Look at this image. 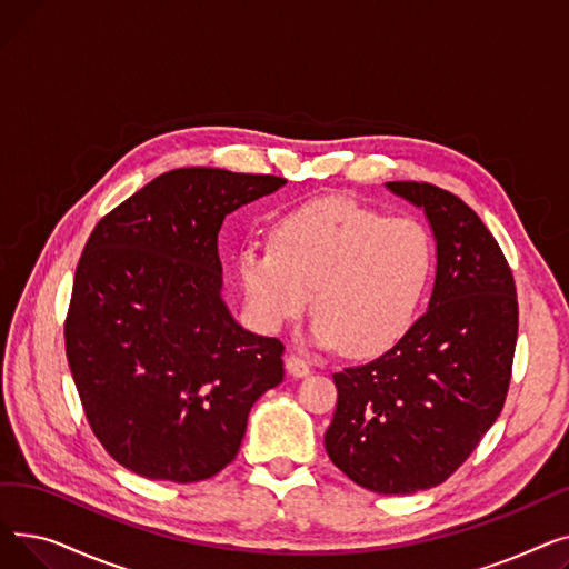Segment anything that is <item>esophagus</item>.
Returning a JSON list of instances; mask_svg holds the SVG:
<instances>
[{"mask_svg": "<svg viewBox=\"0 0 569 569\" xmlns=\"http://www.w3.org/2000/svg\"><path fill=\"white\" fill-rule=\"evenodd\" d=\"M286 371L290 373V376H295V378H305V376H309V362H305L302 357H297V355H288L286 357Z\"/></svg>", "mask_w": 569, "mask_h": 569, "instance_id": "1", "label": "esophagus"}]
</instances>
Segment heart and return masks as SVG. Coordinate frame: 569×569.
Returning <instances> with one entry per match:
<instances>
[{
    "label": "heart",
    "instance_id": "1",
    "mask_svg": "<svg viewBox=\"0 0 569 569\" xmlns=\"http://www.w3.org/2000/svg\"><path fill=\"white\" fill-rule=\"evenodd\" d=\"M431 267V234L417 219L320 198L277 219L269 249L239 253L237 281L262 332H279L311 295L318 346L373 355L410 327Z\"/></svg>",
    "mask_w": 569,
    "mask_h": 569
}]
</instances>
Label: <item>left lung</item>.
Wrapping results in <instances>:
<instances>
[{
	"mask_svg": "<svg viewBox=\"0 0 569 569\" xmlns=\"http://www.w3.org/2000/svg\"><path fill=\"white\" fill-rule=\"evenodd\" d=\"M425 209L436 239L429 309L390 348L335 373L325 450L355 485L385 496L445 482L502 410L519 305L512 269L482 219L427 182H387Z\"/></svg>",
	"mask_w": 569,
	"mask_h": 569,
	"instance_id": "obj_1",
	"label": "left lung"
}]
</instances>
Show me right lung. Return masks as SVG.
<instances>
[{"label": "right lung", "instance_id": "1", "mask_svg": "<svg viewBox=\"0 0 569 569\" xmlns=\"http://www.w3.org/2000/svg\"><path fill=\"white\" fill-rule=\"evenodd\" d=\"M283 177L163 172L89 234L64 325L67 360L106 452L149 480L200 482L239 452L251 406L283 380V343L223 302L219 230Z\"/></svg>", "mask_w": 569, "mask_h": 569}]
</instances>
